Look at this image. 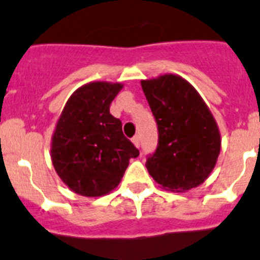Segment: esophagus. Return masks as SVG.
Masks as SVG:
<instances>
[{
	"instance_id": "obj_1",
	"label": "esophagus",
	"mask_w": 260,
	"mask_h": 260,
	"mask_svg": "<svg viewBox=\"0 0 260 260\" xmlns=\"http://www.w3.org/2000/svg\"><path fill=\"white\" fill-rule=\"evenodd\" d=\"M132 142H133V144L137 147V148H139V137L138 136H135V137L132 138Z\"/></svg>"
}]
</instances>
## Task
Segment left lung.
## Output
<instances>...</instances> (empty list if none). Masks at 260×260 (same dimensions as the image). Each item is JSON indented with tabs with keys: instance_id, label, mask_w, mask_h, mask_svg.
Masks as SVG:
<instances>
[{
	"instance_id": "obj_1",
	"label": "left lung",
	"mask_w": 260,
	"mask_h": 260,
	"mask_svg": "<svg viewBox=\"0 0 260 260\" xmlns=\"http://www.w3.org/2000/svg\"><path fill=\"white\" fill-rule=\"evenodd\" d=\"M141 84L159 133L157 151L147 159L148 173L171 192L198 187L214 169L222 147L209 107L178 75L166 73Z\"/></svg>"
}]
</instances>
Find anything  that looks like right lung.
<instances>
[{"instance_id":"obj_1","label":"right lung","mask_w":260,"mask_h":260,"mask_svg":"<svg viewBox=\"0 0 260 260\" xmlns=\"http://www.w3.org/2000/svg\"><path fill=\"white\" fill-rule=\"evenodd\" d=\"M123 84L93 81L66 102L51 139L54 171L72 192L102 197L118 187L131 158L139 151L124 137L109 106Z\"/></svg>"}]
</instances>
